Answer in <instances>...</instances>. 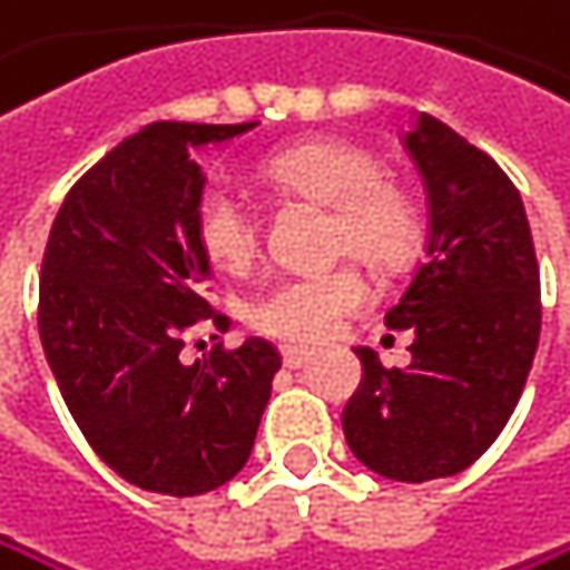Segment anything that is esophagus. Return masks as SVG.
Returning <instances> with one entry per match:
<instances>
[{
  "label": "esophagus",
  "mask_w": 570,
  "mask_h": 570,
  "mask_svg": "<svg viewBox=\"0 0 570 570\" xmlns=\"http://www.w3.org/2000/svg\"><path fill=\"white\" fill-rule=\"evenodd\" d=\"M282 363H285L288 370H302V366L312 363V353H308V350H298V346H285V350H282Z\"/></svg>",
  "instance_id": "esophagus-1"
}]
</instances>
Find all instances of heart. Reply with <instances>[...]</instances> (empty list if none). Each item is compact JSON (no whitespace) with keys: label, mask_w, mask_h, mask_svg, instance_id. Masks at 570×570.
<instances>
[{"label":"heart","mask_w":570,"mask_h":570,"mask_svg":"<svg viewBox=\"0 0 570 570\" xmlns=\"http://www.w3.org/2000/svg\"><path fill=\"white\" fill-rule=\"evenodd\" d=\"M262 176L285 196L333 210L330 250L353 254L377 272L401 268L417 247V214L407 196L384 179V163L353 141L312 138L265 159ZM193 234L204 258L244 275L262 250V220L230 183H210L193 207ZM370 302L356 265H336L278 282L250 305V326L295 346H316L340 333L343 320Z\"/></svg>","instance_id":"heart-1"}]
</instances>
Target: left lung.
Listing matches in <instances>:
<instances>
[{"label": "left lung", "mask_w": 570, "mask_h": 570, "mask_svg": "<svg viewBox=\"0 0 570 570\" xmlns=\"http://www.w3.org/2000/svg\"><path fill=\"white\" fill-rule=\"evenodd\" d=\"M429 193V258L391 330H411V363L360 346L363 381L343 407L353 455L397 482L469 469L510 421L540 340V272L510 176L432 115L404 135Z\"/></svg>", "instance_id": "8db88e82"}]
</instances>
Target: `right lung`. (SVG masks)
Returning a JSON list of instances; mask_svg holds the SVG:
<instances>
[{
    "label": "right lung",
    "instance_id": "1",
    "mask_svg": "<svg viewBox=\"0 0 570 570\" xmlns=\"http://www.w3.org/2000/svg\"><path fill=\"white\" fill-rule=\"evenodd\" d=\"M254 125H146L70 186L50 227L47 363L80 435L138 490L200 497L234 479L282 366L262 336L196 363L179 356L183 333L214 316L210 262L193 234L207 179L193 153Z\"/></svg>",
    "mask_w": 570,
    "mask_h": 570
}]
</instances>
